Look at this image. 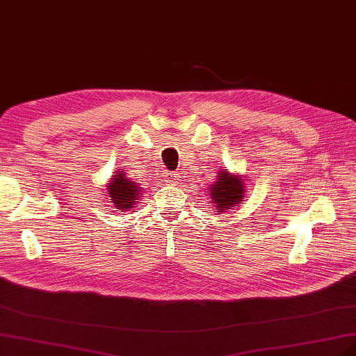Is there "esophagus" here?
<instances>
[{"mask_svg": "<svg viewBox=\"0 0 356 356\" xmlns=\"http://www.w3.org/2000/svg\"><path fill=\"white\" fill-rule=\"evenodd\" d=\"M164 177H165V181L170 183V185H176L180 179V175L177 173V171H167Z\"/></svg>", "mask_w": 356, "mask_h": 356, "instance_id": "34e87169", "label": "esophagus"}]
</instances>
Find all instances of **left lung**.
I'll return each instance as SVG.
<instances>
[{"instance_id":"left-lung-1","label":"left lung","mask_w":356,"mask_h":356,"mask_svg":"<svg viewBox=\"0 0 356 356\" xmlns=\"http://www.w3.org/2000/svg\"><path fill=\"white\" fill-rule=\"evenodd\" d=\"M245 186L238 176H232L229 173H220L218 180L214 185L209 188V196L216 204L220 213L225 209H230L232 207H236L238 204H242L245 198Z\"/></svg>"}]
</instances>
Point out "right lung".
<instances>
[{"instance_id": "add662e5", "label": "right lung", "mask_w": 356, "mask_h": 356, "mask_svg": "<svg viewBox=\"0 0 356 356\" xmlns=\"http://www.w3.org/2000/svg\"><path fill=\"white\" fill-rule=\"evenodd\" d=\"M114 180L107 186V192L110 195L111 201L114 202L115 208L118 209H129L134 208V205L140 198V189L136 186L134 181L124 177V175L117 173L113 176Z\"/></svg>"}]
</instances>
